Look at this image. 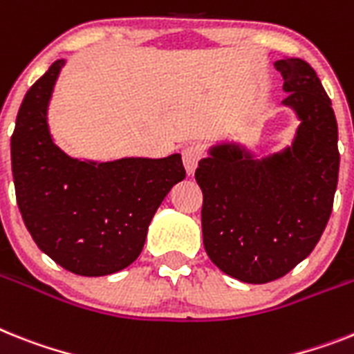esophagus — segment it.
Here are the masks:
<instances>
[{"mask_svg":"<svg viewBox=\"0 0 354 354\" xmlns=\"http://www.w3.org/2000/svg\"><path fill=\"white\" fill-rule=\"evenodd\" d=\"M203 156V149H201L200 145H187L182 149V158H183V165H185V171L187 174L191 176L194 174L196 167H198V162L201 160Z\"/></svg>","mask_w":354,"mask_h":354,"instance_id":"esophagus-1","label":"esophagus"}]
</instances>
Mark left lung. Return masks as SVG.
<instances>
[{
  "label": "left lung",
  "instance_id": "left-lung-1",
  "mask_svg": "<svg viewBox=\"0 0 354 354\" xmlns=\"http://www.w3.org/2000/svg\"><path fill=\"white\" fill-rule=\"evenodd\" d=\"M284 106L301 126L293 144L255 160L239 144L210 147L196 169L203 192L207 255L221 272L264 284L292 272L319 243L338 183V126L331 99L302 59H281Z\"/></svg>",
  "mask_w": 354,
  "mask_h": 354
}]
</instances>
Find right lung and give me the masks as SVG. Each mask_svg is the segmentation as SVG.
I'll use <instances>...</instances> for the list:
<instances>
[{
	"label": "right lung",
	"mask_w": 354,
	"mask_h": 354,
	"mask_svg": "<svg viewBox=\"0 0 354 354\" xmlns=\"http://www.w3.org/2000/svg\"><path fill=\"white\" fill-rule=\"evenodd\" d=\"M64 59L26 91L10 138L17 207L35 245L77 275H109L140 255L154 212L185 178L182 156L82 162L53 144L46 111Z\"/></svg>",
	"instance_id": "add662e5"
}]
</instances>
